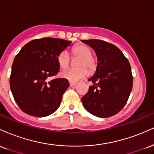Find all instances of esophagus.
Segmentation results:
<instances>
[{
  "label": "esophagus",
  "instance_id": "obj_1",
  "mask_svg": "<svg viewBox=\"0 0 154 154\" xmlns=\"http://www.w3.org/2000/svg\"><path fill=\"white\" fill-rule=\"evenodd\" d=\"M77 82H69V85H70V86H75V85H77Z\"/></svg>",
  "mask_w": 154,
  "mask_h": 154
}]
</instances>
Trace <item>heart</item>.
I'll use <instances>...</instances> for the list:
<instances>
[{"label": "heart", "instance_id": "heart-1", "mask_svg": "<svg viewBox=\"0 0 154 154\" xmlns=\"http://www.w3.org/2000/svg\"><path fill=\"white\" fill-rule=\"evenodd\" d=\"M72 54L74 57L80 58L77 63L79 68L68 69L61 72V76L63 78L68 79L71 82H77L88 75V72L93 73L97 68V61L93 57V51L88 45L84 44H78L72 48ZM57 63L61 69H66L69 66L71 57L66 51H62L58 54Z\"/></svg>", "mask_w": 154, "mask_h": 154}]
</instances>
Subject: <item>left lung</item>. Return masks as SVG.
I'll use <instances>...</instances> for the list:
<instances>
[{"instance_id":"1","label":"left lung","mask_w":154,"mask_h":154,"mask_svg":"<svg viewBox=\"0 0 154 154\" xmlns=\"http://www.w3.org/2000/svg\"><path fill=\"white\" fill-rule=\"evenodd\" d=\"M94 49L96 72L88 79L93 83L82 98L85 109L93 115L110 117L125 106L131 93L133 77L129 61L114 45L100 40H82Z\"/></svg>"}]
</instances>
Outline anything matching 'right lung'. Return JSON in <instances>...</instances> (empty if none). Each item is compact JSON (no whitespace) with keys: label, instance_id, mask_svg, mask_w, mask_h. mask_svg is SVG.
Returning a JSON list of instances; mask_svg holds the SVG:
<instances>
[{"label":"right lung","instance_id":"add662e5","mask_svg":"<svg viewBox=\"0 0 154 154\" xmlns=\"http://www.w3.org/2000/svg\"><path fill=\"white\" fill-rule=\"evenodd\" d=\"M72 42L62 39H35L16 56L10 76V88L17 105L29 115L43 117L59 107L69 87L68 80L48 78L59 72L57 56Z\"/></svg>","mask_w":154,"mask_h":154}]
</instances>
